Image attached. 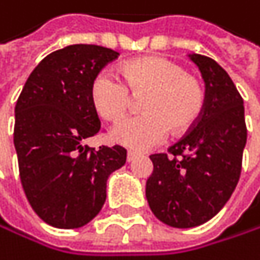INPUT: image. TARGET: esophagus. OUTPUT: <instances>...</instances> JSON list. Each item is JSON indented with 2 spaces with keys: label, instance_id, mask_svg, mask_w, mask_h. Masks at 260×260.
<instances>
[{
  "label": "esophagus",
  "instance_id": "34e87169",
  "mask_svg": "<svg viewBox=\"0 0 260 260\" xmlns=\"http://www.w3.org/2000/svg\"><path fill=\"white\" fill-rule=\"evenodd\" d=\"M137 157H139V154H137V152H134V151H127V154H126V158H127V161H129V163L134 161Z\"/></svg>",
  "mask_w": 260,
  "mask_h": 260
}]
</instances>
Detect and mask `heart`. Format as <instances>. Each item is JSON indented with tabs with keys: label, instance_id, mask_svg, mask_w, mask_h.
<instances>
[{
	"label": "heart",
	"instance_id": "1",
	"mask_svg": "<svg viewBox=\"0 0 260 260\" xmlns=\"http://www.w3.org/2000/svg\"><path fill=\"white\" fill-rule=\"evenodd\" d=\"M118 77L97 74L89 86L94 111L108 121L121 120L131 103L129 94L143 95L142 115L123 120L112 131L117 145L148 151L172 134H184L195 126L206 106L203 82L169 59L148 56L118 67Z\"/></svg>",
	"mask_w": 260,
	"mask_h": 260
}]
</instances>
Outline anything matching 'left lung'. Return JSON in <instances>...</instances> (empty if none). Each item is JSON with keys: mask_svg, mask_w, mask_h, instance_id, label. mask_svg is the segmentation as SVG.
Here are the masks:
<instances>
[{"mask_svg": "<svg viewBox=\"0 0 260 260\" xmlns=\"http://www.w3.org/2000/svg\"><path fill=\"white\" fill-rule=\"evenodd\" d=\"M206 83V106L190 131L166 154L151 155L146 181L152 213L175 229L212 219L230 200L241 177L247 143L244 100L227 71L213 59L189 54Z\"/></svg>", "mask_w": 260, "mask_h": 260, "instance_id": "left-lung-1", "label": "left lung"}]
</instances>
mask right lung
I'll list each match as a JSON object with an SVG mask.
<instances>
[{"mask_svg":"<svg viewBox=\"0 0 260 260\" xmlns=\"http://www.w3.org/2000/svg\"><path fill=\"white\" fill-rule=\"evenodd\" d=\"M118 53L76 44L50 53L28 76L15 106L13 143L25 197L56 229H79L102 210L108 177L126 163L121 146L83 142L100 131L89 86Z\"/></svg>","mask_w":260,"mask_h":260,"instance_id":"obj_1","label":"right lung"}]
</instances>
